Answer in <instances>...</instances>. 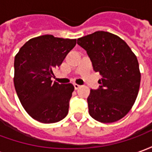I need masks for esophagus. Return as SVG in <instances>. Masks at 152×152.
I'll return each mask as SVG.
<instances>
[{"label": "esophagus", "instance_id": "34e87169", "mask_svg": "<svg viewBox=\"0 0 152 152\" xmlns=\"http://www.w3.org/2000/svg\"><path fill=\"white\" fill-rule=\"evenodd\" d=\"M73 86H74V88H75V89H78L80 87V85H77V84H74Z\"/></svg>", "mask_w": 152, "mask_h": 152}]
</instances>
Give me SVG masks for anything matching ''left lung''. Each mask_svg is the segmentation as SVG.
Instances as JSON below:
<instances>
[{
    "instance_id": "left-lung-1",
    "label": "left lung",
    "mask_w": 152,
    "mask_h": 152,
    "mask_svg": "<svg viewBox=\"0 0 152 152\" xmlns=\"http://www.w3.org/2000/svg\"><path fill=\"white\" fill-rule=\"evenodd\" d=\"M96 72L102 78L99 89H91L87 99L89 113L96 121L112 123L130 111L137 99L141 74L137 57L117 36L99 31L79 38Z\"/></svg>"
}]
</instances>
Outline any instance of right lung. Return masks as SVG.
<instances>
[{
  "instance_id": "right-lung-1",
  "label": "right lung",
  "mask_w": 152,
  "mask_h": 152,
  "mask_svg": "<svg viewBox=\"0 0 152 152\" xmlns=\"http://www.w3.org/2000/svg\"><path fill=\"white\" fill-rule=\"evenodd\" d=\"M76 44V39L44 35L27 41L16 54L15 90L23 108L36 121L56 123L68 113L74 86L53 82L51 77Z\"/></svg>"
}]
</instances>
